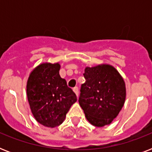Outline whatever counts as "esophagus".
I'll return each instance as SVG.
<instances>
[{"label":"esophagus","instance_id":"34e87169","mask_svg":"<svg viewBox=\"0 0 152 152\" xmlns=\"http://www.w3.org/2000/svg\"><path fill=\"white\" fill-rule=\"evenodd\" d=\"M73 91L76 93V96L78 97V95H79V88H78V87H75V88H73Z\"/></svg>","mask_w":152,"mask_h":152}]
</instances>
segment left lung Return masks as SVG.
Instances as JSON below:
<instances>
[{
    "mask_svg": "<svg viewBox=\"0 0 152 152\" xmlns=\"http://www.w3.org/2000/svg\"><path fill=\"white\" fill-rule=\"evenodd\" d=\"M79 103L94 126L110 125L122 109L126 97L125 81L110 64L86 67Z\"/></svg>",
    "mask_w": 152,
    "mask_h": 152,
    "instance_id": "1",
    "label": "left lung"
}]
</instances>
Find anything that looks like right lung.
<instances>
[{
    "mask_svg": "<svg viewBox=\"0 0 152 152\" xmlns=\"http://www.w3.org/2000/svg\"><path fill=\"white\" fill-rule=\"evenodd\" d=\"M59 63H42L31 72L27 95L35 120L49 128L58 126L77 100L76 94L60 76Z\"/></svg>",
    "mask_w": 152,
    "mask_h": 152,
    "instance_id": "add662e5",
    "label": "right lung"
}]
</instances>
